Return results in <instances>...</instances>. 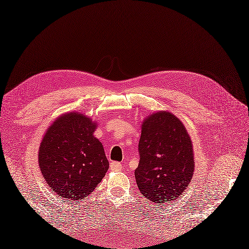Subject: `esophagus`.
I'll return each instance as SVG.
<instances>
[{
  "mask_svg": "<svg viewBox=\"0 0 249 249\" xmlns=\"http://www.w3.org/2000/svg\"><path fill=\"white\" fill-rule=\"evenodd\" d=\"M110 167L114 172H120L123 170V164L120 162H116V161H113V162L110 163Z\"/></svg>",
  "mask_w": 249,
  "mask_h": 249,
  "instance_id": "1",
  "label": "esophagus"
}]
</instances>
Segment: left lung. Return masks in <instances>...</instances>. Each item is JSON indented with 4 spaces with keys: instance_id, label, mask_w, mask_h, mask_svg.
<instances>
[{
    "instance_id": "left-lung-1",
    "label": "left lung",
    "mask_w": 249,
    "mask_h": 249,
    "mask_svg": "<svg viewBox=\"0 0 249 249\" xmlns=\"http://www.w3.org/2000/svg\"><path fill=\"white\" fill-rule=\"evenodd\" d=\"M135 179L141 195L152 202L171 203L193 177L194 152L190 135L170 112H158L143 120L138 144Z\"/></svg>"
}]
</instances>
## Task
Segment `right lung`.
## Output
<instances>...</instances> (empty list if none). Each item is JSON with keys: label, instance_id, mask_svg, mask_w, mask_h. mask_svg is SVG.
Listing matches in <instances>:
<instances>
[{"label": "right lung", "instance_id": "add662e5", "mask_svg": "<svg viewBox=\"0 0 249 249\" xmlns=\"http://www.w3.org/2000/svg\"><path fill=\"white\" fill-rule=\"evenodd\" d=\"M95 127L89 117L71 112L50 125L39 146L46 183L70 202L90 195L109 169L103 144L93 135Z\"/></svg>", "mask_w": 249, "mask_h": 249}]
</instances>
